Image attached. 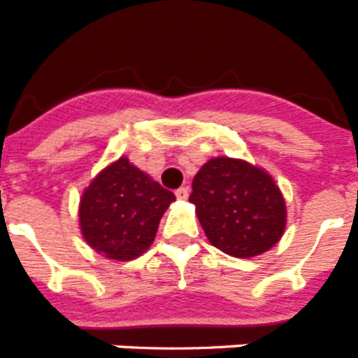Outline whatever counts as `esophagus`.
I'll return each instance as SVG.
<instances>
[{
    "mask_svg": "<svg viewBox=\"0 0 358 358\" xmlns=\"http://www.w3.org/2000/svg\"><path fill=\"white\" fill-rule=\"evenodd\" d=\"M176 197L179 199V201H186V199L189 197V188H188V186H182V188L177 189Z\"/></svg>",
    "mask_w": 358,
    "mask_h": 358,
    "instance_id": "obj_1",
    "label": "esophagus"
}]
</instances>
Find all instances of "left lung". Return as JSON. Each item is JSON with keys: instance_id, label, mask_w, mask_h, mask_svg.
Wrapping results in <instances>:
<instances>
[{"instance_id": "obj_1", "label": "left lung", "mask_w": 358, "mask_h": 358, "mask_svg": "<svg viewBox=\"0 0 358 358\" xmlns=\"http://www.w3.org/2000/svg\"><path fill=\"white\" fill-rule=\"evenodd\" d=\"M189 202L211 245L235 258L274 248L285 233L287 204L267 170L218 156L202 164Z\"/></svg>"}]
</instances>
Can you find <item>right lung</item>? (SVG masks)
Wrapping results in <instances>:
<instances>
[{"mask_svg":"<svg viewBox=\"0 0 358 358\" xmlns=\"http://www.w3.org/2000/svg\"><path fill=\"white\" fill-rule=\"evenodd\" d=\"M173 201L172 192L122 156L82 192L80 233L98 255L116 262L134 260L152 245L161 217Z\"/></svg>","mask_w":358,"mask_h":358,"instance_id":"obj_1","label":"right lung"}]
</instances>
